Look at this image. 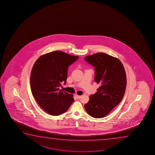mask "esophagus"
I'll list each match as a JSON object with an SVG mask.
<instances>
[{
	"label": "esophagus",
	"mask_w": 155,
	"mask_h": 155,
	"mask_svg": "<svg viewBox=\"0 0 155 155\" xmlns=\"http://www.w3.org/2000/svg\"><path fill=\"white\" fill-rule=\"evenodd\" d=\"M75 96H76L77 98H78V99H81V96L77 95H76Z\"/></svg>",
	"instance_id": "1"
}]
</instances>
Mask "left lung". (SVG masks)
I'll return each instance as SVG.
<instances>
[{"instance_id":"left-lung-1","label":"left lung","mask_w":155,"mask_h":155,"mask_svg":"<svg viewBox=\"0 0 155 155\" xmlns=\"http://www.w3.org/2000/svg\"><path fill=\"white\" fill-rule=\"evenodd\" d=\"M84 59L94 67V80L100 85L84 107L90 116L102 118L123 99L127 86L125 70L118 59L106 53H95Z\"/></svg>"}]
</instances>
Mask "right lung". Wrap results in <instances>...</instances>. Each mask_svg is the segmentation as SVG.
<instances>
[{"label": "right lung", "mask_w": 155, "mask_h": 155, "mask_svg": "<svg viewBox=\"0 0 155 155\" xmlns=\"http://www.w3.org/2000/svg\"><path fill=\"white\" fill-rule=\"evenodd\" d=\"M78 58L56 51L41 56L34 64L30 77L32 95L49 114H63L74 101L72 95L60 87L66 84L68 67Z\"/></svg>", "instance_id": "add662e5"}]
</instances>
